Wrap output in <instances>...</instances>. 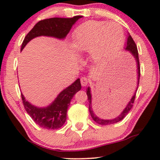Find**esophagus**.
<instances>
[{
  "instance_id": "obj_1",
  "label": "esophagus",
  "mask_w": 160,
  "mask_h": 160,
  "mask_svg": "<svg viewBox=\"0 0 160 160\" xmlns=\"http://www.w3.org/2000/svg\"><path fill=\"white\" fill-rule=\"evenodd\" d=\"M80 82H81L82 86H85L88 84L89 80H88V79L86 78V77H82V78H80Z\"/></svg>"
}]
</instances>
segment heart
<instances>
[{"instance_id":"obj_1","label":"heart","mask_w":160,"mask_h":160,"mask_svg":"<svg viewBox=\"0 0 160 160\" xmlns=\"http://www.w3.org/2000/svg\"><path fill=\"white\" fill-rule=\"evenodd\" d=\"M124 40L119 23L90 21L80 25L73 34V45L78 52H89L97 61H103L117 52Z\"/></svg>"}]
</instances>
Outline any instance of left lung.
Returning <instances> with one entry per match:
<instances>
[{
	"label": "left lung",
	"instance_id": "1",
	"mask_svg": "<svg viewBox=\"0 0 160 160\" xmlns=\"http://www.w3.org/2000/svg\"><path fill=\"white\" fill-rule=\"evenodd\" d=\"M126 50L129 51L130 52L132 53V55L134 56V58H135L137 62V67H138V86H137V89L139 85V80H140V75H141V70H140V62H139V58H138V49H137V46L135 44V41L132 39L131 35H128V39H127V44H126ZM137 89L136 91L135 92V94L132 96L130 102H128V104H127L126 108L123 110V111L120 113V115L118 116L116 118L113 119V120H103V119L100 118L98 117V112L95 111L94 106L93 108L92 107V96H91V93H90V89L89 87L88 88L87 90H86V94H87L88 96V100H89V113H90V115L92 117V118L94 120V121L97 122V123L100 124V125H110V124H113L116 123V122H120L126 117V115L128 114V112L130 111L131 108H132L134 102H135V96H136V92H137ZM94 110H93V109ZM95 111L94 112V111ZM96 112L97 113H95V112ZM101 116V115H99Z\"/></svg>",
	"mask_w": 160,
	"mask_h": 160
}]
</instances>
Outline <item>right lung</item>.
Listing matches in <instances>:
<instances>
[{"instance_id": "add662e5", "label": "right lung", "mask_w": 160, "mask_h": 160, "mask_svg": "<svg viewBox=\"0 0 160 160\" xmlns=\"http://www.w3.org/2000/svg\"><path fill=\"white\" fill-rule=\"evenodd\" d=\"M82 16L73 18H50L40 20L27 34L22 44L21 50L33 38L44 35L64 38L68 34L71 27ZM81 89L80 79L64 89L51 105L47 108H38L25 101L22 95V103L25 111L32 117L34 122L43 128L57 129L61 128L67 119V110L74 95Z\"/></svg>"}]
</instances>
